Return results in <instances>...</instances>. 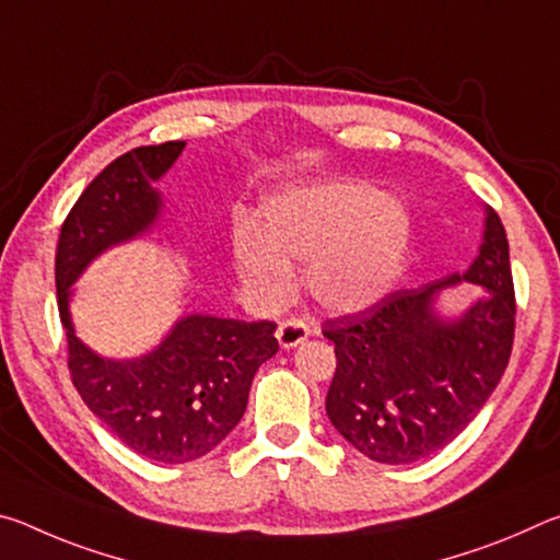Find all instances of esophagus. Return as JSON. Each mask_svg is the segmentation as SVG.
Returning <instances> with one entry per match:
<instances>
[{"mask_svg":"<svg viewBox=\"0 0 560 560\" xmlns=\"http://www.w3.org/2000/svg\"><path fill=\"white\" fill-rule=\"evenodd\" d=\"M308 334H311L308 326L303 324V320H299V318H287L277 328V338H279L281 348H293V346L303 343V340L308 338Z\"/></svg>","mask_w":560,"mask_h":560,"instance_id":"esophagus-1","label":"esophagus"}]
</instances>
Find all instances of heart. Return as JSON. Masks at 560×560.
Segmentation results:
<instances>
[{"mask_svg": "<svg viewBox=\"0 0 560 560\" xmlns=\"http://www.w3.org/2000/svg\"><path fill=\"white\" fill-rule=\"evenodd\" d=\"M405 212L371 187L326 183L291 187L264 205L257 230L234 240L242 281L264 303L293 293V264L306 261L308 296L328 314H355L381 301L402 269Z\"/></svg>", "mask_w": 560, "mask_h": 560, "instance_id": "b5f03b06", "label": "heart"}]
</instances>
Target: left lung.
<instances>
[{
    "label": "left lung",
    "instance_id": "obj_1",
    "mask_svg": "<svg viewBox=\"0 0 560 560\" xmlns=\"http://www.w3.org/2000/svg\"><path fill=\"white\" fill-rule=\"evenodd\" d=\"M469 280L486 293L459 319L433 314V293ZM516 296L506 230L487 210L485 244L464 273L428 289L387 293L358 314L324 320L336 350L326 395L334 428L365 457L410 464L457 438L504 375Z\"/></svg>",
    "mask_w": 560,
    "mask_h": 560
}]
</instances>
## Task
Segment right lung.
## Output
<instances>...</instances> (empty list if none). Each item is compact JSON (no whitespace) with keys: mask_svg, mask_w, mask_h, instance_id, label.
I'll list each match as a JSON object with an SVG mask.
<instances>
[{"mask_svg":"<svg viewBox=\"0 0 560 560\" xmlns=\"http://www.w3.org/2000/svg\"><path fill=\"white\" fill-rule=\"evenodd\" d=\"M183 140L120 155L83 189L56 244V296L66 328L71 383L89 410L132 452L183 464L214 450L249 400L254 373L277 353L273 320L187 316L153 353L106 360L73 336L71 283L113 244L155 222L160 195L150 183L183 153Z\"/></svg>","mask_w":560,"mask_h":560,"instance_id":"obj_1","label":"right lung"}]
</instances>
